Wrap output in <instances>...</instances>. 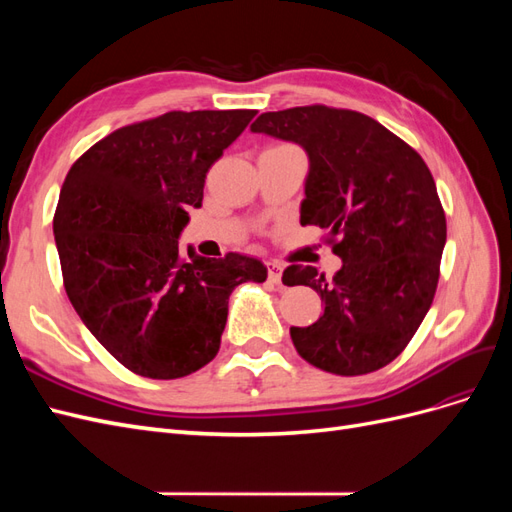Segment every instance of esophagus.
<instances>
[{"label": "esophagus", "instance_id": "esophagus-1", "mask_svg": "<svg viewBox=\"0 0 512 512\" xmlns=\"http://www.w3.org/2000/svg\"><path fill=\"white\" fill-rule=\"evenodd\" d=\"M282 273H284V267L280 265V262H269V282L271 284H282Z\"/></svg>", "mask_w": 512, "mask_h": 512}]
</instances>
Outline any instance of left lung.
Returning <instances> with one entry per match:
<instances>
[{"mask_svg":"<svg viewBox=\"0 0 512 512\" xmlns=\"http://www.w3.org/2000/svg\"><path fill=\"white\" fill-rule=\"evenodd\" d=\"M307 153L301 224L329 230L342 258L331 280L292 265L286 286L314 288L324 314L290 327L307 363L363 376L397 359L436 294L446 218L418 153L376 119L329 106L262 113L250 128Z\"/></svg>","mask_w":512,"mask_h":512,"instance_id":"left-lung-1","label":"left lung"}]
</instances>
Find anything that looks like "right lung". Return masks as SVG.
Instances as JSON below:
<instances>
[{
    "label": "right lung",
    "mask_w": 512,
    "mask_h": 512,
    "mask_svg": "<svg viewBox=\"0 0 512 512\" xmlns=\"http://www.w3.org/2000/svg\"><path fill=\"white\" fill-rule=\"evenodd\" d=\"M256 111H173L119 128L76 160L53 220L64 286L89 333L138 376L175 380L220 350L228 297L262 260L205 258L179 239L205 177Z\"/></svg>",
    "instance_id": "add662e5"
}]
</instances>
